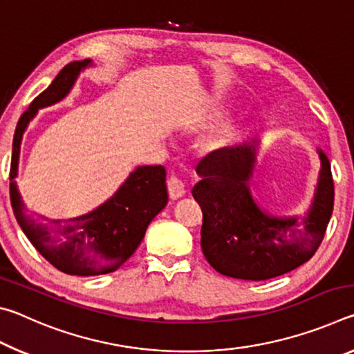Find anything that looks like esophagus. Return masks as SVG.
<instances>
[{
  "mask_svg": "<svg viewBox=\"0 0 354 354\" xmlns=\"http://www.w3.org/2000/svg\"><path fill=\"white\" fill-rule=\"evenodd\" d=\"M167 189H169L170 198L178 200V198H181L183 195H185V192H187V184H185L183 178L171 175L169 178V181H167Z\"/></svg>",
  "mask_w": 354,
  "mask_h": 354,
  "instance_id": "34e87169",
  "label": "esophagus"
}]
</instances>
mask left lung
I'll return each mask as SVG.
<instances>
[{"mask_svg": "<svg viewBox=\"0 0 354 354\" xmlns=\"http://www.w3.org/2000/svg\"><path fill=\"white\" fill-rule=\"evenodd\" d=\"M313 209L301 218H274L256 206L248 190L254 143L209 153L192 195L203 212L201 248L221 274L239 279L277 278L309 261L325 237L334 206V181L326 156Z\"/></svg>", "mask_w": 354, "mask_h": 354, "instance_id": "1", "label": "left lung"}]
</instances>
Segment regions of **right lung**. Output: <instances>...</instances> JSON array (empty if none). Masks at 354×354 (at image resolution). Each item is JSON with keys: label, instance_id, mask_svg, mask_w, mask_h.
<instances>
[{"label": "right lung", "instance_id": "right-lung-1", "mask_svg": "<svg viewBox=\"0 0 354 354\" xmlns=\"http://www.w3.org/2000/svg\"><path fill=\"white\" fill-rule=\"evenodd\" d=\"M91 64L75 61L65 65L46 91L35 97L17 124L10 162V203L15 218L35 250L57 270L67 274H104L123 266L139 247L148 225L169 201L165 169L139 167L131 173L112 198L82 217L68 221L35 220L25 214L14 179L19 167L20 143L28 123L39 107L62 100L73 86L81 68Z\"/></svg>", "mask_w": 354, "mask_h": 354}]
</instances>
